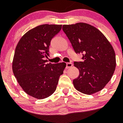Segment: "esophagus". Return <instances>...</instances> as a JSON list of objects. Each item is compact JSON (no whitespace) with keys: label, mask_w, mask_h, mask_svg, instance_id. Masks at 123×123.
I'll list each match as a JSON object with an SVG mask.
<instances>
[{"label":"esophagus","mask_w":123,"mask_h":123,"mask_svg":"<svg viewBox=\"0 0 123 123\" xmlns=\"http://www.w3.org/2000/svg\"><path fill=\"white\" fill-rule=\"evenodd\" d=\"M73 66V63L71 62L69 63H67V68H69L70 67H71Z\"/></svg>","instance_id":"1"}]
</instances>
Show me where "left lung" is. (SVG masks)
Returning a JSON list of instances; mask_svg holds the SVG:
<instances>
[{
	"instance_id": "obj_1",
	"label": "left lung",
	"mask_w": 123,
	"mask_h": 123,
	"mask_svg": "<svg viewBox=\"0 0 123 123\" xmlns=\"http://www.w3.org/2000/svg\"><path fill=\"white\" fill-rule=\"evenodd\" d=\"M63 31L76 54H82V62H74L79 71L73 80L77 91L91 95L101 91L112 77L116 68L113 47L96 28L84 23L63 25Z\"/></svg>"
}]
</instances>
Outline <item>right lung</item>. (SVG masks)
Here are the masks:
<instances>
[{
    "label": "right lung",
    "mask_w": 123,
    "mask_h": 123,
    "mask_svg": "<svg viewBox=\"0 0 123 123\" xmlns=\"http://www.w3.org/2000/svg\"><path fill=\"white\" fill-rule=\"evenodd\" d=\"M62 25H42L24 34L15 49L12 69L19 86L27 94L37 99L50 96L66 67L64 62L47 63L51 40Z\"/></svg>",
    "instance_id": "right-lung-1"
}]
</instances>
